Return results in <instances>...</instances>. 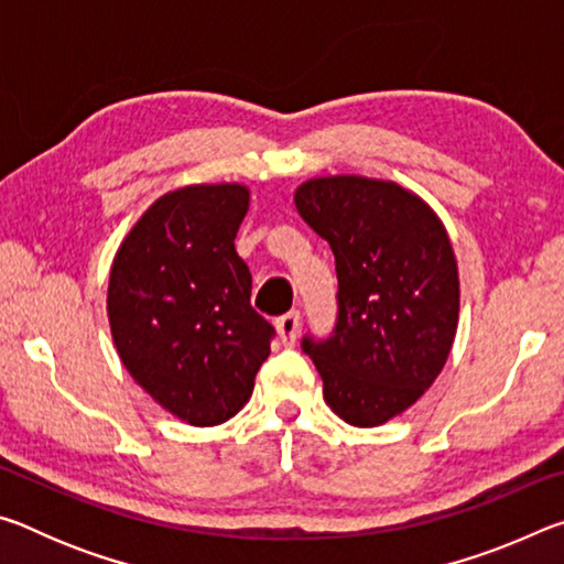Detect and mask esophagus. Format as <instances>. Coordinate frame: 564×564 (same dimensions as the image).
Here are the masks:
<instances>
[{"label":"esophagus","instance_id":"esophagus-1","mask_svg":"<svg viewBox=\"0 0 564 564\" xmlns=\"http://www.w3.org/2000/svg\"><path fill=\"white\" fill-rule=\"evenodd\" d=\"M299 328H301L299 311H289L285 316L275 318V330H279V338L283 340V346H293L295 338H299Z\"/></svg>","mask_w":564,"mask_h":564}]
</instances>
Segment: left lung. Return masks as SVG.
I'll list each match as a JSON object with an SVG mask.
<instances>
[{
	"instance_id": "1",
	"label": "left lung",
	"mask_w": 564,
	"mask_h": 564,
	"mask_svg": "<svg viewBox=\"0 0 564 564\" xmlns=\"http://www.w3.org/2000/svg\"><path fill=\"white\" fill-rule=\"evenodd\" d=\"M305 224L336 256L338 316L328 338L303 336L323 398L356 427L408 410L451 356L460 281L451 238L423 198L393 181L311 178L295 191Z\"/></svg>"
}]
</instances>
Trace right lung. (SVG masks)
Returning a JSON list of instances; mask_svg holds the SVG:
<instances>
[{
	"mask_svg": "<svg viewBox=\"0 0 564 564\" xmlns=\"http://www.w3.org/2000/svg\"><path fill=\"white\" fill-rule=\"evenodd\" d=\"M241 184H198L154 202L109 275V326L131 378L196 427L226 423L253 393L275 328L251 308V271L234 238Z\"/></svg>",
	"mask_w": 564,
	"mask_h": 564,
	"instance_id": "right-lung-1",
	"label": "right lung"
}]
</instances>
